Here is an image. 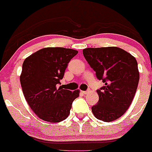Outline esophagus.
<instances>
[{
    "label": "esophagus",
    "instance_id": "obj_1",
    "mask_svg": "<svg viewBox=\"0 0 152 152\" xmlns=\"http://www.w3.org/2000/svg\"><path fill=\"white\" fill-rule=\"evenodd\" d=\"M88 91H82V93L83 94H88Z\"/></svg>",
    "mask_w": 152,
    "mask_h": 152
}]
</instances>
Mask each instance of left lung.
<instances>
[{
  "instance_id": "1",
  "label": "left lung",
  "mask_w": 152,
  "mask_h": 152,
  "mask_svg": "<svg viewBox=\"0 0 152 152\" xmlns=\"http://www.w3.org/2000/svg\"><path fill=\"white\" fill-rule=\"evenodd\" d=\"M83 55L96 76L105 86L97 90V103L91 107L94 115L106 122L125 113L138 86L140 73L136 58L118 47L87 48Z\"/></svg>"
}]
</instances>
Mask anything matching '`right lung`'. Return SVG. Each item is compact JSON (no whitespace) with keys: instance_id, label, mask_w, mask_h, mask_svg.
Segmentation results:
<instances>
[{"instance_id":"1","label":"right lung","mask_w":152,"mask_h":152,"mask_svg":"<svg viewBox=\"0 0 152 152\" xmlns=\"http://www.w3.org/2000/svg\"><path fill=\"white\" fill-rule=\"evenodd\" d=\"M78 51L61 47L40 49L28 57L22 64L20 83L25 100L43 121L60 122L66 119L79 91L63 89V79L69 61Z\"/></svg>"}]
</instances>
